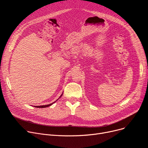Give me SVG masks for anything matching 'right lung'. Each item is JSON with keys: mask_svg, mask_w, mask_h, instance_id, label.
Wrapping results in <instances>:
<instances>
[{"mask_svg": "<svg viewBox=\"0 0 148 148\" xmlns=\"http://www.w3.org/2000/svg\"><path fill=\"white\" fill-rule=\"evenodd\" d=\"M62 95H61L60 96V97H59V98H60L61 97H62ZM59 98L57 100H58L59 99ZM57 100H56V101H57ZM56 101H54L53 103H50V104H48V105H41V106H35L34 107H35V108H47V107H48V106H50L51 105H53V103H54Z\"/></svg>", "mask_w": 148, "mask_h": 148, "instance_id": "add662e5", "label": "right lung"}]
</instances>
